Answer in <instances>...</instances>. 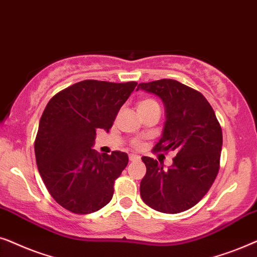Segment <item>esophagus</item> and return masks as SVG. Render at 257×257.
Returning a JSON list of instances; mask_svg holds the SVG:
<instances>
[{
    "label": "esophagus",
    "mask_w": 257,
    "mask_h": 257,
    "mask_svg": "<svg viewBox=\"0 0 257 257\" xmlns=\"http://www.w3.org/2000/svg\"><path fill=\"white\" fill-rule=\"evenodd\" d=\"M139 160H140V156L135 155V154H129V161L135 162V161H139Z\"/></svg>",
    "instance_id": "1"
}]
</instances>
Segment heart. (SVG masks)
<instances>
[{
    "instance_id": "heart-1",
    "label": "heart",
    "mask_w": 257,
    "mask_h": 257,
    "mask_svg": "<svg viewBox=\"0 0 257 257\" xmlns=\"http://www.w3.org/2000/svg\"><path fill=\"white\" fill-rule=\"evenodd\" d=\"M156 104H157V102L155 100H153V98H145V100L140 101L139 110H140V109L150 107V105H156ZM157 105H159V104H157ZM140 145H141V143H140L139 141H135L134 142V146L135 147H140Z\"/></svg>"
}]
</instances>
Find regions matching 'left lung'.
<instances>
[{
	"label": "left lung",
	"instance_id": "left-lung-1",
	"mask_svg": "<svg viewBox=\"0 0 257 257\" xmlns=\"http://www.w3.org/2000/svg\"><path fill=\"white\" fill-rule=\"evenodd\" d=\"M138 89L157 95L166 108L162 138L153 150L176 155L167 170L152 157H142L147 167L140 184L143 202L166 214L188 210L208 193L218 174L220 123L207 98L179 81L163 78L140 83Z\"/></svg>",
	"mask_w": 257,
	"mask_h": 257
}]
</instances>
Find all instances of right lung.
<instances>
[{
	"label": "right lung",
	"instance_id": "right-lung-1",
	"mask_svg": "<svg viewBox=\"0 0 257 257\" xmlns=\"http://www.w3.org/2000/svg\"><path fill=\"white\" fill-rule=\"evenodd\" d=\"M136 84L84 80L48 102L35 139V157L48 191L64 209L90 214L110 202L128 155L118 150L101 155L91 147L97 129L109 132Z\"/></svg>",
	"mask_w": 257,
	"mask_h": 257
}]
</instances>
